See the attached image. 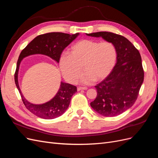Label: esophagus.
I'll use <instances>...</instances> for the list:
<instances>
[{"label": "esophagus", "instance_id": "1", "mask_svg": "<svg viewBox=\"0 0 158 158\" xmlns=\"http://www.w3.org/2000/svg\"><path fill=\"white\" fill-rule=\"evenodd\" d=\"M88 89L87 87H78V91L80 90H86Z\"/></svg>", "mask_w": 158, "mask_h": 158}]
</instances>
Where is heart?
Wrapping results in <instances>:
<instances>
[{
  "mask_svg": "<svg viewBox=\"0 0 158 158\" xmlns=\"http://www.w3.org/2000/svg\"><path fill=\"white\" fill-rule=\"evenodd\" d=\"M117 50L113 43L105 41L82 40L71 46L70 54L60 58V69L64 78L76 83L83 71H86L81 80L88 84L101 81L111 74L117 60Z\"/></svg>",
  "mask_w": 158,
  "mask_h": 158,
  "instance_id": "obj_1",
  "label": "heart"
}]
</instances>
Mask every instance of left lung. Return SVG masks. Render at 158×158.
I'll return each instance as SVG.
<instances>
[{
	"label": "left lung",
	"mask_w": 158,
	"mask_h": 158,
	"mask_svg": "<svg viewBox=\"0 0 158 158\" xmlns=\"http://www.w3.org/2000/svg\"><path fill=\"white\" fill-rule=\"evenodd\" d=\"M102 37L113 43L117 50V60L107 78L97 84V97L90 106L105 117L117 116L131 108L138 96L144 73L139 51L126 37L112 32L86 33Z\"/></svg>",
	"instance_id": "left-lung-1"
}]
</instances>
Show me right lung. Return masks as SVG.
Wrapping results in <instances>:
<instances>
[{"label": "right lung", "mask_w": 158, "mask_h": 158, "mask_svg": "<svg viewBox=\"0 0 158 158\" xmlns=\"http://www.w3.org/2000/svg\"><path fill=\"white\" fill-rule=\"evenodd\" d=\"M78 35L79 33L70 35L61 32H51L40 35L22 51L19 56L14 74L15 84L26 109L37 117L52 119L62 115L68 109L72 96L77 92V88L70 84L61 82L58 92L49 102L40 105L28 102L23 97L18 85V74L22 60L31 55L41 54L48 56L59 63L62 52Z\"/></svg>", "instance_id": "1"}]
</instances>
